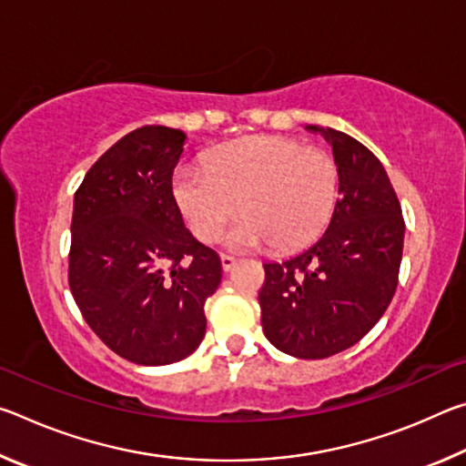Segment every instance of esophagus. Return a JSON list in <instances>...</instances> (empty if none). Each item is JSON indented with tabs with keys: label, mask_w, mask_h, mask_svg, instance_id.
Returning a JSON list of instances; mask_svg holds the SVG:
<instances>
[{
	"label": "esophagus",
	"mask_w": 466,
	"mask_h": 466,
	"mask_svg": "<svg viewBox=\"0 0 466 466\" xmlns=\"http://www.w3.org/2000/svg\"><path fill=\"white\" fill-rule=\"evenodd\" d=\"M219 258H222V269H224V271H230L232 267L236 265V258L230 257V255H222Z\"/></svg>",
	"instance_id": "obj_1"
}]
</instances>
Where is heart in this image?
Listing matches in <instances>:
<instances>
[{"label":"heart","instance_id":"heart-1","mask_svg":"<svg viewBox=\"0 0 466 466\" xmlns=\"http://www.w3.org/2000/svg\"><path fill=\"white\" fill-rule=\"evenodd\" d=\"M337 164L319 147L283 136H250L183 167L172 195L188 230L214 242L230 218H242L226 236L234 250L296 248L317 238L337 203Z\"/></svg>","mask_w":466,"mask_h":466}]
</instances>
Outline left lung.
<instances>
[{"label":"left lung","mask_w":466,"mask_h":466,"mask_svg":"<svg viewBox=\"0 0 466 466\" xmlns=\"http://www.w3.org/2000/svg\"><path fill=\"white\" fill-rule=\"evenodd\" d=\"M330 147L339 199L327 232L281 263H265L263 333L279 351L322 360L356 345L389 309L405 222L380 160L347 133L306 125Z\"/></svg>","instance_id":"8db88e82"}]
</instances>
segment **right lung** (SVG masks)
Instances as JSON below:
<instances>
[{"instance_id":"obj_1","label":"right lung","mask_w":466,"mask_h":466,"mask_svg":"<svg viewBox=\"0 0 466 466\" xmlns=\"http://www.w3.org/2000/svg\"><path fill=\"white\" fill-rule=\"evenodd\" d=\"M187 136L146 125L86 172L74 197L69 288L102 343L139 366L185 360L205 337L218 252L187 230L172 172Z\"/></svg>"}]
</instances>
